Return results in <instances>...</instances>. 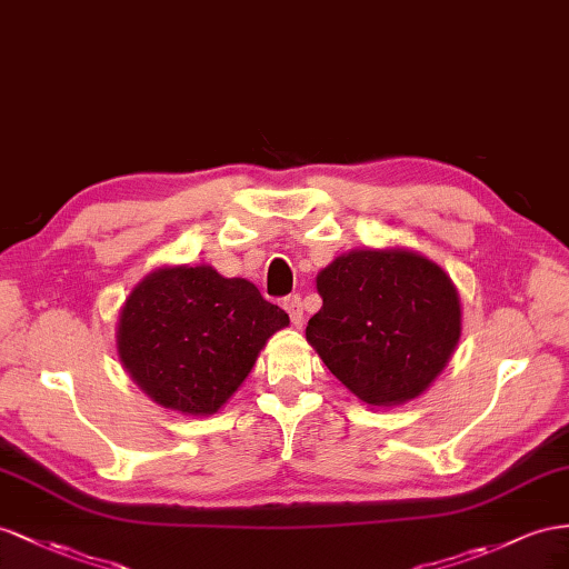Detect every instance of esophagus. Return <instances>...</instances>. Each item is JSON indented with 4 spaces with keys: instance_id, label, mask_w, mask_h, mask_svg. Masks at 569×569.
<instances>
[{
    "instance_id": "34e87169",
    "label": "esophagus",
    "mask_w": 569,
    "mask_h": 569,
    "mask_svg": "<svg viewBox=\"0 0 569 569\" xmlns=\"http://www.w3.org/2000/svg\"><path fill=\"white\" fill-rule=\"evenodd\" d=\"M283 310L290 315V322H293L296 327H302L305 317H302V298L300 296H288L283 300Z\"/></svg>"
}]
</instances>
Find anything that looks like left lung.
Here are the masks:
<instances>
[{"mask_svg":"<svg viewBox=\"0 0 569 569\" xmlns=\"http://www.w3.org/2000/svg\"><path fill=\"white\" fill-rule=\"evenodd\" d=\"M322 296L305 329L310 346L353 395L399 406L423 395L461 337L449 276L413 250H353L317 276Z\"/></svg>","mask_w":569,"mask_h":569,"instance_id":"obj_1","label":"left lung"}]
</instances>
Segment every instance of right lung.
<instances>
[{
	"label": "right lung",
	"mask_w": 569,
	"mask_h": 569,
	"mask_svg": "<svg viewBox=\"0 0 569 569\" xmlns=\"http://www.w3.org/2000/svg\"><path fill=\"white\" fill-rule=\"evenodd\" d=\"M288 315L254 283L213 267H163L134 286L118 322V356L156 403L211 416L236 395Z\"/></svg>",
	"instance_id": "1"
}]
</instances>
